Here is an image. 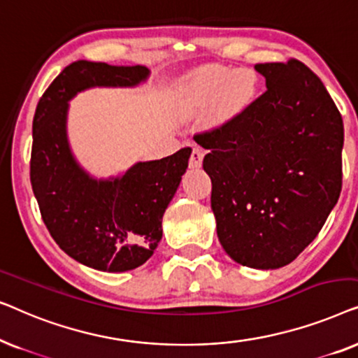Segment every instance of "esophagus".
<instances>
[{
    "instance_id": "obj_1",
    "label": "esophagus",
    "mask_w": 358,
    "mask_h": 358,
    "mask_svg": "<svg viewBox=\"0 0 358 358\" xmlns=\"http://www.w3.org/2000/svg\"><path fill=\"white\" fill-rule=\"evenodd\" d=\"M203 150L200 148V146H194L192 150V155H190V159H189V166L190 168H200L202 166V159H203Z\"/></svg>"
}]
</instances>
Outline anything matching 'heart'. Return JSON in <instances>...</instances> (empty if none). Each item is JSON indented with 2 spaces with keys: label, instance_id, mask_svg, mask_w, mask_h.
<instances>
[{
  "label": "heart",
  "instance_id": "1",
  "mask_svg": "<svg viewBox=\"0 0 358 358\" xmlns=\"http://www.w3.org/2000/svg\"><path fill=\"white\" fill-rule=\"evenodd\" d=\"M257 75L249 68L231 70L210 66L199 73L182 91V107L187 112L213 106L218 120H228L251 104L257 92Z\"/></svg>",
  "mask_w": 358,
  "mask_h": 358
}]
</instances>
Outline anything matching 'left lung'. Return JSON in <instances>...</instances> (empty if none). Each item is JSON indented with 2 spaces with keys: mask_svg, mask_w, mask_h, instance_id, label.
I'll return each instance as SVG.
<instances>
[{
  "mask_svg": "<svg viewBox=\"0 0 358 358\" xmlns=\"http://www.w3.org/2000/svg\"><path fill=\"white\" fill-rule=\"evenodd\" d=\"M254 68L267 91L194 140L208 150L203 169L223 249L241 266L268 271L295 261L339 200L344 124L305 63Z\"/></svg>",
  "mask_w": 358,
  "mask_h": 358,
  "instance_id": "left-lung-1",
  "label": "left lung"
}]
</instances>
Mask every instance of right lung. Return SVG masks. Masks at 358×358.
Segmentation results:
<instances>
[{
	"label": "right lung",
	"mask_w": 358,
	"mask_h": 358,
	"mask_svg": "<svg viewBox=\"0 0 358 358\" xmlns=\"http://www.w3.org/2000/svg\"><path fill=\"white\" fill-rule=\"evenodd\" d=\"M148 76L141 65L78 60L53 80L34 115L31 184L43 223L62 251L96 271H131L153 256L163 238V215L192 150L140 161L115 178L96 179L70 148L68 102L90 87H134Z\"/></svg>",
	"instance_id": "1"
}]
</instances>
